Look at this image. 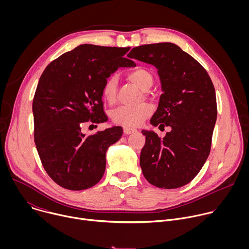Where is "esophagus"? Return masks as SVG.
<instances>
[{"label":"esophagus","instance_id":"34e87169","mask_svg":"<svg viewBox=\"0 0 249 249\" xmlns=\"http://www.w3.org/2000/svg\"><path fill=\"white\" fill-rule=\"evenodd\" d=\"M123 131H124V134H125V135H129V134H132V133L137 132L136 129H134V128H129V127H124Z\"/></svg>","mask_w":249,"mask_h":249}]
</instances>
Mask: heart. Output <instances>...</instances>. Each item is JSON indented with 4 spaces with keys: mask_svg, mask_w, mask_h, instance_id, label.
Returning <instances> with one entry per match:
<instances>
[{
    "mask_svg": "<svg viewBox=\"0 0 249 249\" xmlns=\"http://www.w3.org/2000/svg\"><path fill=\"white\" fill-rule=\"evenodd\" d=\"M127 78L143 91L149 90L154 84V78L150 71L142 67L129 71ZM117 87L118 79L114 75L108 77L103 83L102 96L109 104L114 103L116 100ZM153 111V106L146 102L136 106H121L112 111L111 118L116 124L127 127H137L151 116Z\"/></svg>",
    "mask_w": 249,
    "mask_h": 249,
    "instance_id": "1",
    "label": "heart"
}]
</instances>
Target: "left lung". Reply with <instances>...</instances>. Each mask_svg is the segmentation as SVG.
<instances>
[{"label": "left lung", "instance_id": "1", "mask_svg": "<svg viewBox=\"0 0 249 249\" xmlns=\"http://www.w3.org/2000/svg\"><path fill=\"white\" fill-rule=\"evenodd\" d=\"M130 58L154 65L161 83L154 126L171 128L164 138L143 130L140 156L145 178L159 188L186 185L207 160L217 120L215 88L202 65L179 46L163 42L135 47Z\"/></svg>", "mask_w": 249, "mask_h": 249}]
</instances>
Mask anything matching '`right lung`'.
I'll return each mask as SVG.
<instances>
[{"label": "right lung", "mask_w": 249, "mask_h": 249, "mask_svg": "<svg viewBox=\"0 0 249 249\" xmlns=\"http://www.w3.org/2000/svg\"><path fill=\"white\" fill-rule=\"evenodd\" d=\"M129 50L83 44L52 61L39 79L32 102L34 142L47 174L63 188L84 190L102 178L106 151L123 129L86 136L82 127L107 121L102 86L118 68L136 66L125 56Z\"/></svg>", "instance_id": "add662e5"}]
</instances>
